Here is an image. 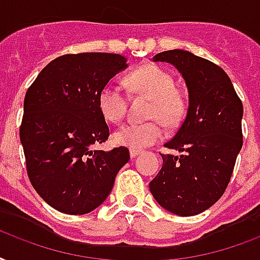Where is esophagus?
Masks as SVG:
<instances>
[{
	"instance_id": "1",
	"label": "esophagus",
	"mask_w": 260,
	"mask_h": 260,
	"mask_svg": "<svg viewBox=\"0 0 260 260\" xmlns=\"http://www.w3.org/2000/svg\"><path fill=\"white\" fill-rule=\"evenodd\" d=\"M138 154H141V150H137V149H130V156H132V157H136V156H138Z\"/></svg>"
}]
</instances>
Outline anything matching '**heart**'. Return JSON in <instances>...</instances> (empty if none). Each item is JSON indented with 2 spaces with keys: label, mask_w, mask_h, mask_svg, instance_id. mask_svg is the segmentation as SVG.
<instances>
[{
  "label": "heart",
  "mask_w": 260,
  "mask_h": 260,
  "mask_svg": "<svg viewBox=\"0 0 260 260\" xmlns=\"http://www.w3.org/2000/svg\"><path fill=\"white\" fill-rule=\"evenodd\" d=\"M132 92L150 98L149 122L128 123L114 133L115 144L130 149H145L162 140L164 128L158 120L168 127L180 124L186 114V99L178 89L174 76L160 66L146 63L137 68L126 77ZM99 108L103 116L110 122L119 123L127 112V96L120 86L108 82L99 92ZM158 120L156 121L155 119Z\"/></svg>",
  "instance_id": "obj_1"
}]
</instances>
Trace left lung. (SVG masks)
Instances as JSON below:
<instances>
[{
  "instance_id": "1",
  "label": "left lung",
  "mask_w": 260,
  "mask_h": 260,
  "mask_svg": "<svg viewBox=\"0 0 260 260\" xmlns=\"http://www.w3.org/2000/svg\"><path fill=\"white\" fill-rule=\"evenodd\" d=\"M182 73L188 108L174 138L164 146L182 154H161L162 167L149 183L158 205L178 216L205 212L228 187L243 146V103L220 66L184 50L156 54Z\"/></svg>"
}]
</instances>
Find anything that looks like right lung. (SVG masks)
I'll list each match as a JSON object with an SVG mask.
<instances>
[{
  "label": "right lung",
  "instance_id": "obj_1",
  "mask_svg": "<svg viewBox=\"0 0 260 260\" xmlns=\"http://www.w3.org/2000/svg\"><path fill=\"white\" fill-rule=\"evenodd\" d=\"M119 54L80 53L55 58L28 88L20 126L25 166L36 192L58 212L85 214L111 192L128 149L92 150L110 137L99 92L126 69Z\"/></svg>",
  "mask_w": 260,
  "mask_h": 260
}]
</instances>
